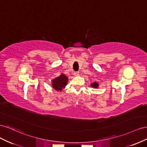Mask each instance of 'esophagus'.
<instances>
[{
	"mask_svg": "<svg viewBox=\"0 0 147 147\" xmlns=\"http://www.w3.org/2000/svg\"><path fill=\"white\" fill-rule=\"evenodd\" d=\"M74 74L75 76H78V75H79V72H75L74 73Z\"/></svg>",
	"mask_w": 147,
	"mask_h": 147,
	"instance_id": "34e87169",
	"label": "esophagus"
}]
</instances>
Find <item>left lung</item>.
<instances>
[{"label":"left lung","mask_w":147,"mask_h":147,"mask_svg":"<svg viewBox=\"0 0 147 147\" xmlns=\"http://www.w3.org/2000/svg\"><path fill=\"white\" fill-rule=\"evenodd\" d=\"M91 86H92L93 88H98V86H99V84L97 83V82H93L92 84H91Z\"/></svg>","instance_id":"8db88e82"}]
</instances>
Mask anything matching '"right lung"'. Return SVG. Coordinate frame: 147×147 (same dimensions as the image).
<instances>
[{
  "label": "right lung",
  "instance_id": "add662e5",
  "mask_svg": "<svg viewBox=\"0 0 147 147\" xmlns=\"http://www.w3.org/2000/svg\"><path fill=\"white\" fill-rule=\"evenodd\" d=\"M52 87L57 91H61L65 87L68 82V78L65 75L62 74L60 76L52 80Z\"/></svg>",
  "mask_w": 147,
  "mask_h": 147
}]
</instances>
